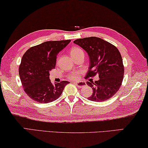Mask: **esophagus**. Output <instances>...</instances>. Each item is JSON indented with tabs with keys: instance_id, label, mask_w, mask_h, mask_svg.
Returning a JSON list of instances; mask_svg holds the SVG:
<instances>
[{
	"instance_id": "obj_1",
	"label": "esophagus",
	"mask_w": 148,
	"mask_h": 148,
	"mask_svg": "<svg viewBox=\"0 0 148 148\" xmlns=\"http://www.w3.org/2000/svg\"><path fill=\"white\" fill-rule=\"evenodd\" d=\"M74 84H75V85H76L77 86L79 87V88H81V87H82V86H83V84H82V83H77V82H74Z\"/></svg>"
}]
</instances>
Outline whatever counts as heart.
Listing matches in <instances>:
<instances>
[{
    "mask_svg": "<svg viewBox=\"0 0 148 148\" xmlns=\"http://www.w3.org/2000/svg\"><path fill=\"white\" fill-rule=\"evenodd\" d=\"M82 51V49L78 47H73L70 50V55L71 57H73L74 55L78 54L79 52ZM79 78V73L77 72H72L71 73L69 74V78L70 79H73V80H76Z\"/></svg>",
    "mask_w": 148,
    "mask_h": 148,
    "instance_id": "b5f03b06",
    "label": "heart"
}]
</instances>
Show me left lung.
<instances>
[{"instance_id":"obj_1","label":"left lung","mask_w":148,"mask_h":148,"mask_svg":"<svg viewBox=\"0 0 148 148\" xmlns=\"http://www.w3.org/2000/svg\"><path fill=\"white\" fill-rule=\"evenodd\" d=\"M74 43L82 48L89 56L90 66L87 77L99 75V80L87 82L93 90L88 99L97 102L109 99L119 90L123 79L124 66L118 49L96 37L78 39Z\"/></svg>"}]
</instances>
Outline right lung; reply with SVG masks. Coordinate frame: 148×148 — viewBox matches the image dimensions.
Wrapping results in <instances>:
<instances>
[{
    "instance_id": "add662e5",
    "label": "right lung",
    "mask_w": 148,
    "mask_h": 148,
    "mask_svg": "<svg viewBox=\"0 0 148 148\" xmlns=\"http://www.w3.org/2000/svg\"><path fill=\"white\" fill-rule=\"evenodd\" d=\"M71 40L46 41L29 48L23 55L19 67L21 82L25 93L41 103L57 99L69 82L52 84L49 72L55 68L57 56Z\"/></svg>"
}]
</instances>
